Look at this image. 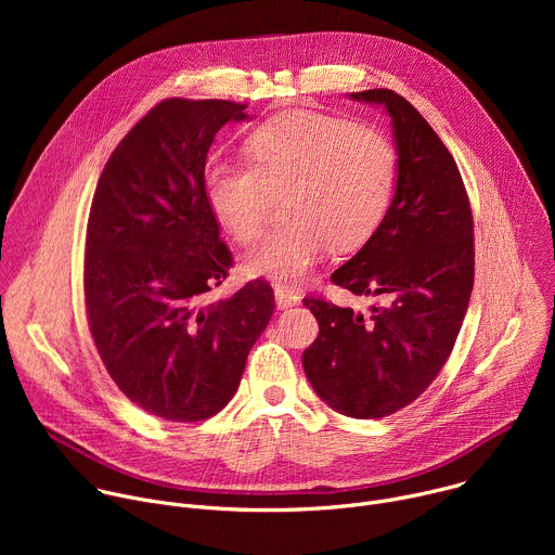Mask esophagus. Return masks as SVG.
<instances>
[{
  "mask_svg": "<svg viewBox=\"0 0 555 555\" xmlns=\"http://www.w3.org/2000/svg\"><path fill=\"white\" fill-rule=\"evenodd\" d=\"M274 298H276V307H281V309H287V307H294L300 302V294L294 289H287L283 285L274 287Z\"/></svg>",
  "mask_w": 555,
  "mask_h": 555,
  "instance_id": "1",
  "label": "esophagus"
}]
</instances>
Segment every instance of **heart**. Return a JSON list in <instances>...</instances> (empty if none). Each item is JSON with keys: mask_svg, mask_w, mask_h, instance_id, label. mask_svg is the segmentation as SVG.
<instances>
[{"mask_svg": "<svg viewBox=\"0 0 555 555\" xmlns=\"http://www.w3.org/2000/svg\"><path fill=\"white\" fill-rule=\"evenodd\" d=\"M250 165L212 163L204 173L206 199L240 244L259 240L274 195L285 197L287 225L253 248L248 276L296 283L330 244L362 246L388 210L398 151L373 127L319 112H289L266 120L246 142Z\"/></svg>", "mask_w": 555, "mask_h": 555, "instance_id": "obj_1", "label": "heart"}]
</instances>
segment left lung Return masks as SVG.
I'll return each instance as SVG.
<instances>
[{"label":"left lung","instance_id":"1","mask_svg":"<svg viewBox=\"0 0 555 555\" xmlns=\"http://www.w3.org/2000/svg\"><path fill=\"white\" fill-rule=\"evenodd\" d=\"M349 99L382 107L398 151L390 206L369 242L332 274L369 311L307 296L319 338L302 369L319 398L356 420H379L415 402L446 364L474 285V225L454 157L400 94Z\"/></svg>","mask_w":555,"mask_h":555}]
</instances>
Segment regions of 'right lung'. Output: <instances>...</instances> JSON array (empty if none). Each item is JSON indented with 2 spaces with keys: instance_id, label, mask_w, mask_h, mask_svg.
Listing matches in <instances>:
<instances>
[{
  "instance_id": "right-lung-1",
  "label": "right lung",
  "mask_w": 555,
  "mask_h": 555,
  "mask_svg": "<svg viewBox=\"0 0 555 555\" xmlns=\"http://www.w3.org/2000/svg\"><path fill=\"white\" fill-rule=\"evenodd\" d=\"M246 105L169 99L114 149L86 240V307L99 356L142 411L202 422L240 388L248 353L274 311L257 279L206 302L232 268L204 169L215 133L248 120Z\"/></svg>"
}]
</instances>
